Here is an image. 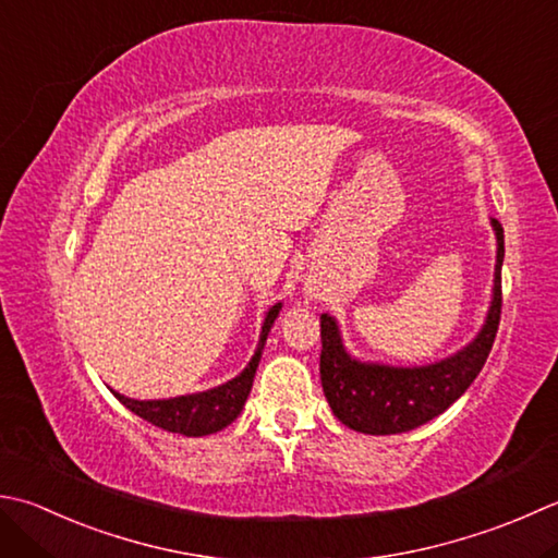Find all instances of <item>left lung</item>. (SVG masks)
Instances as JSON below:
<instances>
[{"instance_id": "1", "label": "left lung", "mask_w": 558, "mask_h": 558, "mask_svg": "<svg viewBox=\"0 0 558 558\" xmlns=\"http://www.w3.org/2000/svg\"><path fill=\"white\" fill-rule=\"evenodd\" d=\"M490 225L498 239L494 302L482 333L464 351L442 363L425 367L357 363L343 351L336 322L329 314H322V387L333 416L348 428L367 435H395L418 428L450 409L482 373L496 341L500 304H504V292H500V268L506 254L504 227L498 220H490Z\"/></svg>"}]
</instances>
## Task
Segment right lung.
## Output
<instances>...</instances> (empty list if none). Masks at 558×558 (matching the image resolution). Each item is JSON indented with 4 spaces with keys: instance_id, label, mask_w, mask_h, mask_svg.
<instances>
[{
    "instance_id": "obj_1",
    "label": "right lung",
    "mask_w": 558,
    "mask_h": 558,
    "mask_svg": "<svg viewBox=\"0 0 558 558\" xmlns=\"http://www.w3.org/2000/svg\"><path fill=\"white\" fill-rule=\"evenodd\" d=\"M278 312H280V304H276V307L266 314L254 357H251V363L246 365L244 373L234 377L232 381H227V385L201 391V395L157 399V401L128 399L123 395H118V391H113L116 399L123 403L125 409L133 411L135 416L157 425V428L185 435V438H201V435H210L227 428V425L242 413L248 391L254 387V375L260 360V351H264L266 336L270 331L272 322H276Z\"/></svg>"
}]
</instances>
